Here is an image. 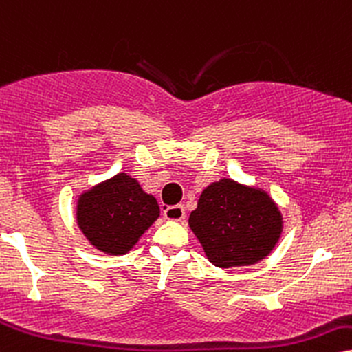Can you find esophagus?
I'll list each match as a JSON object with an SVG mask.
<instances>
[{"label": "esophagus", "instance_id": "esophagus-1", "mask_svg": "<svg viewBox=\"0 0 352 352\" xmlns=\"http://www.w3.org/2000/svg\"><path fill=\"white\" fill-rule=\"evenodd\" d=\"M163 215L166 217L168 220H176V222H181L184 220L186 212L183 206H168L163 207Z\"/></svg>", "mask_w": 352, "mask_h": 352}]
</instances>
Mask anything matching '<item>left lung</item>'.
Returning a JSON list of instances; mask_svg holds the SVG:
<instances>
[{"label": "left lung", "instance_id": "left-lung-1", "mask_svg": "<svg viewBox=\"0 0 352 352\" xmlns=\"http://www.w3.org/2000/svg\"><path fill=\"white\" fill-rule=\"evenodd\" d=\"M189 227L214 266H250L279 241L282 215L263 189L220 179L202 190Z\"/></svg>", "mask_w": 352, "mask_h": 352}]
</instances>
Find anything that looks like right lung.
Returning a JSON list of instances; mask_svg holds the SVG:
<instances>
[{"label": "right lung", "instance_id": "add662e5", "mask_svg": "<svg viewBox=\"0 0 352 352\" xmlns=\"http://www.w3.org/2000/svg\"><path fill=\"white\" fill-rule=\"evenodd\" d=\"M160 217L158 202L135 177L119 173L78 199L76 222L93 246L125 254Z\"/></svg>", "mask_w": 352, "mask_h": 352}]
</instances>
